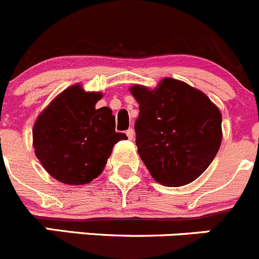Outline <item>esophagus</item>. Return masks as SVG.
I'll return each instance as SVG.
<instances>
[{"label": "esophagus", "mask_w": 259, "mask_h": 259, "mask_svg": "<svg viewBox=\"0 0 259 259\" xmlns=\"http://www.w3.org/2000/svg\"><path fill=\"white\" fill-rule=\"evenodd\" d=\"M125 135H127V137L130 140H134L135 139V130H134V128H130V130H127V131H125Z\"/></svg>", "instance_id": "34e87169"}]
</instances>
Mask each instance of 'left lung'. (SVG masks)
I'll return each instance as SVG.
<instances>
[{
    "mask_svg": "<svg viewBox=\"0 0 259 259\" xmlns=\"http://www.w3.org/2000/svg\"><path fill=\"white\" fill-rule=\"evenodd\" d=\"M140 104L135 123L139 155L152 178L166 187L196 181L220 149L221 113L206 94L164 78L155 89L134 85Z\"/></svg>",
    "mask_w": 259,
    "mask_h": 259,
    "instance_id": "8db88e82",
    "label": "left lung"
}]
</instances>
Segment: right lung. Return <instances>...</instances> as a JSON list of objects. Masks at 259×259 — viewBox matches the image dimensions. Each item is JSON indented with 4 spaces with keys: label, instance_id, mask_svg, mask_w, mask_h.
Masks as SVG:
<instances>
[{
    "label": "right lung",
    "instance_id": "add662e5",
    "mask_svg": "<svg viewBox=\"0 0 259 259\" xmlns=\"http://www.w3.org/2000/svg\"><path fill=\"white\" fill-rule=\"evenodd\" d=\"M102 93H88L76 83L62 91L36 118L33 146L43 168L71 186L99 177L113 146L127 136L115 132L108 107L97 109Z\"/></svg>",
    "mask_w": 259,
    "mask_h": 259
}]
</instances>
